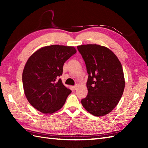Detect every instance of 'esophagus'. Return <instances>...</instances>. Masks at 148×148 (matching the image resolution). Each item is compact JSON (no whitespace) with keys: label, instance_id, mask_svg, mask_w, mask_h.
I'll list each match as a JSON object with an SVG mask.
<instances>
[{"label":"esophagus","instance_id":"esophagus-1","mask_svg":"<svg viewBox=\"0 0 148 148\" xmlns=\"http://www.w3.org/2000/svg\"><path fill=\"white\" fill-rule=\"evenodd\" d=\"M77 85H75V86H72V88H73V90H76V89H77Z\"/></svg>","mask_w":148,"mask_h":148}]
</instances>
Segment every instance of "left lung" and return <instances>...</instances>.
<instances>
[{
  "mask_svg": "<svg viewBox=\"0 0 148 148\" xmlns=\"http://www.w3.org/2000/svg\"><path fill=\"white\" fill-rule=\"evenodd\" d=\"M86 67L88 95L81 100L90 114L103 116L118 105L123 93L125 81L122 65L107 47L99 45L77 46Z\"/></svg>",
  "mask_w": 148,
  "mask_h": 148,
  "instance_id": "obj_1",
  "label": "left lung"
}]
</instances>
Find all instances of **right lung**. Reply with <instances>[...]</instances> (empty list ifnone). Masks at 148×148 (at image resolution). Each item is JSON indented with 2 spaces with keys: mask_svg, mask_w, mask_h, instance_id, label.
<instances>
[{
  "mask_svg": "<svg viewBox=\"0 0 148 148\" xmlns=\"http://www.w3.org/2000/svg\"><path fill=\"white\" fill-rule=\"evenodd\" d=\"M76 51L74 46L51 45L37 49L28 59L22 74L24 93L37 111L49 114L64 105L71 90L57 78Z\"/></svg>",
  "mask_w": 148,
  "mask_h": 148,
  "instance_id": "right-lung-1",
  "label": "right lung"
}]
</instances>
